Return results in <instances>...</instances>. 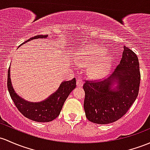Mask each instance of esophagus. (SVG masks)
Wrapping results in <instances>:
<instances>
[{
	"label": "esophagus",
	"instance_id": "obj_1",
	"mask_svg": "<svg viewBox=\"0 0 150 150\" xmlns=\"http://www.w3.org/2000/svg\"><path fill=\"white\" fill-rule=\"evenodd\" d=\"M76 86L78 87H81L83 86V80L81 78H78L76 80Z\"/></svg>",
	"mask_w": 150,
	"mask_h": 150
}]
</instances>
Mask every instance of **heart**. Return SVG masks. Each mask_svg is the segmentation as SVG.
Here are the masks:
<instances>
[{"label":"heart","mask_w":150,"mask_h":150,"mask_svg":"<svg viewBox=\"0 0 150 150\" xmlns=\"http://www.w3.org/2000/svg\"><path fill=\"white\" fill-rule=\"evenodd\" d=\"M101 49L94 45H89L76 53L77 62L81 64L92 62L88 67L90 75L95 79L105 77L112 67V56L108 53L101 52Z\"/></svg>","instance_id":"1"}]
</instances>
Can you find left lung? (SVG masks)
<instances>
[{
	"label": "left lung",
	"instance_id": "left-lung-1",
	"mask_svg": "<svg viewBox=\"0 0 150 150\" xmlns=\"http://www.w3.org/2000/svg\"><path fill=\"white\" fill-rule=\"evenodd\" d=\"M140 83L138 58L124 46L120 64L110 76L97 82L86 81L83 102L87 120L107 125L120 120L136 100Z\"/></svg>",
	"mask_w": 150,
	"mask_h": 150
}]
</instances>
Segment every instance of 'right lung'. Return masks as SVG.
I'll return each instance as SVG.
<instances>
[{
	"label": "right lung",
	"instance_id": "right-lung-1",
	"mask_svg": "<svg viewBox=\"0 0 150 150\" xmlns=\"http://www.w3.org/2000/svg\"><path fill=\"white\" fill-rule=\"evenodd\" d=\"M48 35H38L29 38L24 43L38 38H46ZM8 89L16 107L23 116L37 122H49L55 120L59 115L66 99L76 88V79L68 81H63L59 88L50 95L47 99L38 102H31L23 99L16 94L13 87L11 79L10 67L8 72Z\"/></svg>",
	"mask_w": 150,
	"mask_h": 150
}]
</instances>
